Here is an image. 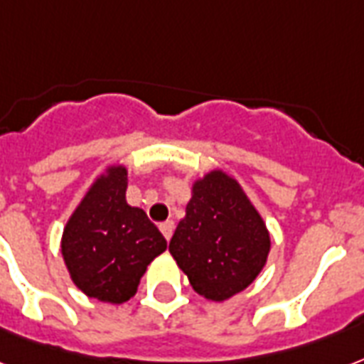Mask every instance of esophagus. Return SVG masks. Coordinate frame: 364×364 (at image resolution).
<instances>
[{"label":"esophagus","instance_id":"34e87169","mask_svg":"<svg viewBox=\"0 0 364 364\" xmlns=\"http://www.w3.org/2000/svg\"><path fill=\"white\" fill-rule=\"evenodd\" d=\"M173 229H176V223H173L171 219H168V221L160 223V231H162V235L166 237V240H170L171 235H173Z\"/></svg>","mask_w":364,"mask_h":364}]
</instances>
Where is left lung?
Returning <instances> with one entry per match:
<instances>
[{
  "instance_id": "obj_1",
  "label": "left lung",
  "mask_w": 364,
  "mask_h": 364,
  "mask_svg": "<svg viewBox=\"0 0 364 364\" xmlns=\"http://www.w3.org/2000/svg\"><path fill=\"white\" fill-rule=\"evenodd\" d=\"M271 238L242 188L223 171L194 183L170 252L196 292L223 301L254 282L267 262Z\"/></svg>"
}]
</instances>
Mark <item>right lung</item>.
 Returning a JSON list of instances; mask_svg holds the SVG:
<instances>
[{
    "mask_svg": "<svg viewBox=\"0 0 364 364\" xmlns=\"http://www.w3.org/2000/svg\"><path fill=\"white\" fill-rule=\"evenodd\" d=\"M126 188V168H110L83 196L63 232V256L74 284L108 304L135 296L146 265L168 246L146 213L127 204Z\"/></svg>",
    "mask_w": 364,
    "mask_h": 364,
    "instance_id": "obj_1",
    "label": "right lung"
}]
</instances>
